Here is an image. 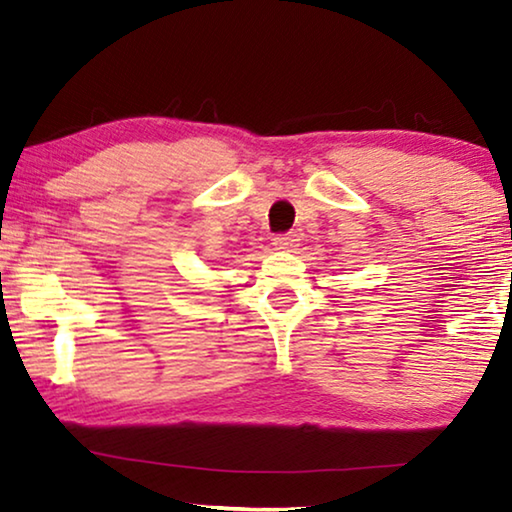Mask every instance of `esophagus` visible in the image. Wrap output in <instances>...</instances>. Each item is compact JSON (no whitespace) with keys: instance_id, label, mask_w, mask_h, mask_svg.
<instances>
[{"instance_id":"esophagus-1","label":"esophagus","mask_w":512,"mask_h":512,"mask_svg":"<svg viewBox=\"0 0 512 512\" xmlns=\"http://www.w3.org/2000/svg\"><path fill=\"white\" fill-rule=\"evenodd\" d=\"M298 235H293V232H287V235H277L275 239H273V246L277 248V250H293L298 246Z\"/></svg>"}]
</instances>
